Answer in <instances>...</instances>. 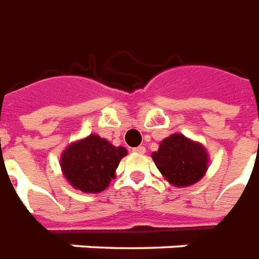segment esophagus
Instances as JSON below:
<instances>
[{
	"mask_svg": "<svg viewBox=\"0 0 259 259\" xmlns=\"http://www.w3.org/2000/svg\"><path fill=\"white\" fill-rule=\"evenodd\" d=\"M134 152L135 153H139V155H144L145 152H146V149H145L144 146H138V148H134Z\"/></svg>",
	"mask_w": 259,
	"mask_h": 259,
	"instance_id": "esophagus-1",
	"label": "esophagus"
}]
</instances>
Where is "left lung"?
<instances>
[{
	"label": "left lung",
	"mask_w": 259,
	"mask_h": 259,
	"mask_svg": "<svg viewBox=\"0 0 259 259\" xmlns=\"http://www.w3.org/2000/svg\"><path fill=\"white\" fill-rule=\"evenodd\" d=\"M163 179L174 187H191L202 179L209 167L206 148L183 134H171L152 153Z\"/></svg>",
	"instance_id": "left-lung-1"
}]
</instances>
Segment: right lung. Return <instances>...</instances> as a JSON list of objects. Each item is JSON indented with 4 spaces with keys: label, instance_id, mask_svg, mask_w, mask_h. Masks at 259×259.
<instances>
[{
    "label": "right lung",
    "instance_id": "1",
    "mask_svg": "<svg viewBox=\"0 0 259 259\" xmlns=\"http://www.w3.org/2000/svg\"><path fill=\"white\" fill-rule=\"evenodd\" d=\"M126 153L124 146H114L97 134H91L68 145L61 153L60 166L65 180L75 190L97 194L109 187Z\"/></svg>",
    "mask_w": 259,
    "mask_h": 259
}]
</instances>
